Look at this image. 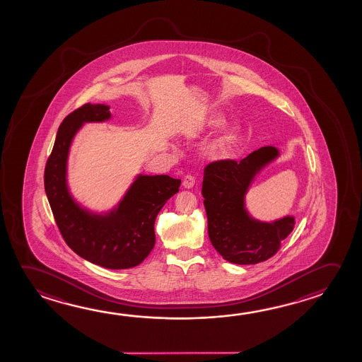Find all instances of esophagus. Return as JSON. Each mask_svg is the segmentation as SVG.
Segmentation results:
<instances>
[{
  "label": "esophagus",
  "instance_id": "esophagus-1",
  "mask_svg": "<svg viewBox=\"0 0 362 362\" xmlns=\"http://www.w3.org/2000/svg\"><path fill=\"white\" fill-rule=\"evenodd\" d=\"M195 181L196 178L194 175H186L184 181H182V185H184L185 189H192L194 185H195Z\"/></svg>",
  "mask_w": 362,
  "mask_h": 362
}]
</instances>
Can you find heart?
<instances>
[{
	"label": "heart",
	"instance_id": "heart-1",
	"mask_svg": "<svg viewBox=\"0 0 362 362\" xmlns=\"http://www.w3.org/2000/svg\"><path fill=\"white\" fill-rule=\"evenodd\" d=\"M225 123V119L223 117L218 115H214L207 119V127L210 128H218L223 126ZM240 139V132L238 128H229L226 129L218 141L214 144L213 148H211V155L214 157H224V156L229 155L233 148L235 147L238 142Z\"/></svg>",
	"mask_w": 362,
	"mask_h": 362
}]
</instances>
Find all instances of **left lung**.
Listing matches in <instances>:
<instances>
[{
  "instance_id": "8db88e82",
  "label": "left lung",
  "mask_w": 362,
  "mask_h": 362,
  "mask_svg": "<svg viewBox=\"0 0 362 362\" xmlns=\"http://www.w3.org/2000/svg\"><path fill=\"white\" fill-rule=\"evenodd\" d=\"M278 155L276 147L265 146L240 162L221 160L205 167L201 192L207 233L216 252L230 263L257 264L272 258L293 231V216L262 223L247 214L244 202L252 178Z\"/></svg>"
}]
</instances>
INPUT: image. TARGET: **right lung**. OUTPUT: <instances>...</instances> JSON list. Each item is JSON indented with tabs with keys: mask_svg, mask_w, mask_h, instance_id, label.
<instances>
[{
	"mask_svg": "<svg viewBox=\"0 0 362 362\" xmlns=\"http://www.w3.org/2000/svg\"><path fill=\"white\" fill-rule=\"evenodd\" d=\"M110 108L88 103L65 117L46 162L44 184L54 218L70 249L93 264L128 269L141 264L155 247L157 214L177 194L181 180L139 175L115 210L98 215L81 209L66 186L70 144L83 123L110 119Z\"/></svg>",
	"mask_w": 362,
	"mask_h": 362,
	"instance_id": "add662e5",
	"label": "right lung"
}]
</instances>
